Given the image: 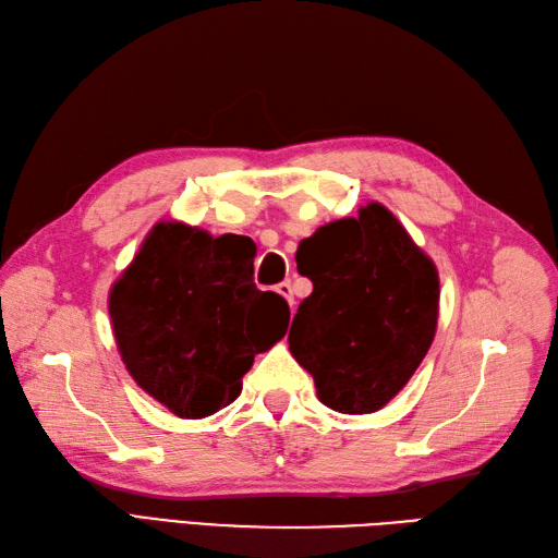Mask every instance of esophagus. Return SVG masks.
<instances>
[{"label":"esophagus","instance_id":"obj_1","mask_svg":"<svg viewBox=\"0 0 558 558\" xmlns=\"http://www.w3.org/2000/svg\"><path fill=\"white\" fill-rule=\"evenodd\" d=\"M276 292H278L280 296L288 299V304H290V306H294V292H292V284H290L288 280L280 282V284H276Z\"/></svg>","mask_w":558,"mask_h":558}]
</instances>
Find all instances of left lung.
I'll use <instances>...</instances> for the list:
<instances>
[{
    "label": "left lung",
    "instance_id": "8db88e82",
    "mask_svg": "<svg viewBox=\"0 0 558 558\" xmlns=\"http://www.w3.org/2000/svg\"><path fill=\"white\" fill-rule=\"evenodd\" d=\"M313 292L296 308L290 351L320 403L367 415L401 391L432 347L438 270L393 214L369 203L359 219L320 226L296 250Z\"/></svg>",
    "mask_w": 558,
    "mask_h": 558
}]
</instances>
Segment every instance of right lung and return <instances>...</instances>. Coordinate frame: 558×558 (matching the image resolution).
<instances>
[{
  "instance_id": "1",
  "label": "right lung",
  "mask_w": 558,
  "mask_h": 558,
  "mask_svg": "<svg viewBox=\"0 0 558 558\" xmlns=\"http://www.w3.org/2000/svg\"><path fill=\"white\" fill-rule=\"evenodd\" d=\"M254 242L160 221L112 284L108 311L122 363L181 420L231 405L256 353L288 332L290 306L254 284Z\"/></svg>"
}]
</instances>
